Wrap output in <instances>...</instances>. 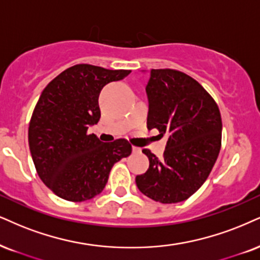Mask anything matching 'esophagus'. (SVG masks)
Listing matches in <instances>:
<instances>
[{"mask_svg":"<svg viewBox=\"0 0 260 260\" xmlns=\"http://www.w3.org/2000/svg\"><path fill=\"white\" fill-rule=\"evenodd\" d=\"M133 152L134 153H141V148H140V147L133 146Z\"/></svg>","mask_w":260,"mask_h":260,"instance_id":"esophagus-1","label":"esophagus"}]
</instances>
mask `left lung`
I'll return each instance as SVG.
<instances>
[{
  "label": "left lung",
  "mask_w": 260,
  "mask_h": 260,
  "mask_svg": "<svg viewBox=\"0 0 260 260\" xmlns=\"http://www.w3.org/2000/svg\"><path fill=\"white\" fill-rule=\"evenodd\" d=\"M147 126L168 135L164 156L149 149V168L136 176L137 188L161 204L187 200L206 181L218 158L222 118L211 95L190 76L170 69L150 70L146 86Z\"/></svg>",
  "instance_id": "1"
}]
</instances>
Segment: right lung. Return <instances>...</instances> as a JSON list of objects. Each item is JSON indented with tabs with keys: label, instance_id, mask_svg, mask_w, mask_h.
Segmentation results:
<instances>
[{
	"label": "right lung",
	"instance_id": "add662e5",
	"mask_svg": "<svg viewBox=\"0 0 260 260\" xmlns=\"http://www.w3.org/2000/svg\"><path fill=\"white\" fill-rule=\"evenodd\" d=\"M130 72L79 63L42 91L28 126V146L42 182L59 198L75 203L92 199L104 190L115 162L131 154L125 139L104 143L88 134L100 120L102 88Z\"/></svg>",
	"mask_w": 260,
	"mask_h": 260
}]
</instances>
